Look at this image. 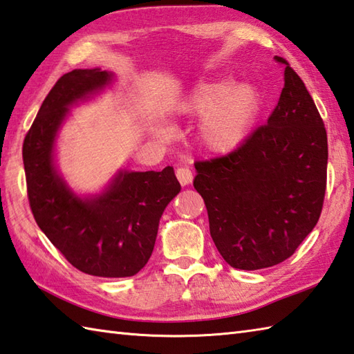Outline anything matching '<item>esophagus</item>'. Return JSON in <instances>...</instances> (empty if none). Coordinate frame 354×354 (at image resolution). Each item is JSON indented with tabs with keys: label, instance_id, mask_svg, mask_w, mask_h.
<instances>
[{
	"label": "esophagus",
	"instance_id": "esophagus-1",
	"mask_svg": "<svg viewBox=\"0 0 354 354\" xmlns=\"http://www.w3.org/2000/svg\"><path fill=\"white\" fill-rule=\"evenodd\" d=\"M176 178L181 185H189L193 179V173L189 167H178L176 169Z\"/></svg>",
	"mask_w": 354,
	"mask_h": 354
}]
</instances>
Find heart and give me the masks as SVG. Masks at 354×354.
<instances>
[{
  "label": "heart",
  "instance_id": "heart-1",
  "mask_svg": "<svg viewBox=\"0 0 354 354\" xmlns=\"http://www.w3.org/2000/svg\"><path fill=\"white\" fill-rule=\"evenodd\" d=\"M259 104V93L253 86L214 81L199 86L187 100L185 110L204 116L201 124L204 144L213 151L225 153L245 140Z\"/></svg>",
  "mask_w": 354,
  "mask_h": 354
}]
</instances>
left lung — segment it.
Listing matches in <instances>:
<instances>
[{"label":"left lung","instance_id":"left-lung-1","mask_svg":"<svg viewBox=\"0 0 354 354\" xmlns=\"http://www.w3.org/2000/svg\"><path fill=\"white\" fill-rule=\"evenodd\" d=\"M278 106L238 149L196 161V192L209 213L212 239L241 270L288 259L319 221L327 189V130L316 104L288 62Z\"/></svg>","mask_w":354,"mask_h":354}]
</instances>
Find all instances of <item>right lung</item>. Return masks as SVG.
Returning <instances> with one entry per match:
<instances>
[{"label": "right lung", "mask_w": 354, "mask_h": 354, "mask_svg": "<svg viewBox=\"0 0 354 354\" xmlns=\"http://www.w3.org/2000/svg\"><path fill=\"white\" fill-rule=\"evenodd\" d=\"M110 80L112 73L101 68L62 75L27 131L23 162L30 210L48 241L82 273L126 278L147 264L161 214L181 190L173 167L120 173L102 195L80 199L53 165L55 136L67 107Z\"/></svg>", "instance_id": "add662e5"}]
</instances>
